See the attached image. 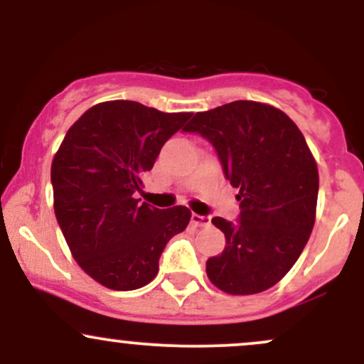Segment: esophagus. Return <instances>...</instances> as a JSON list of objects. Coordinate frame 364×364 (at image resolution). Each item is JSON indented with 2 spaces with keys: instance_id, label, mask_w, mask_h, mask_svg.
Returning <instances> with one entry per match:
<instances>
[{
  "instance_id": "1",
  "label": "esophagus",
  "mask_w": 364,
  "mask_h": 364,
  "mask_svg": "<svg viewBox=\"0 0 364 364\" xmlns=\"http://www.w3.org/2000/svg\"><path fill=\"white\" fill-rule=\"evenodd\" d=\"M191 223L198 228H207L210 224V215H200V214H191Z\"/></svg>"
}]
</instances>
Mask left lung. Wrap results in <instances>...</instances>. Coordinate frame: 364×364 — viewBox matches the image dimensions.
Masks as SVG:
<instances>
[{"mask_svg":"<svg viewBox=\"0 0 364 364\" xmlns=\"http://www.w3.org/2000/svg\"><path fill=\"white\" fill-rule=\"evenodd\" d=\"M183 132L203 136L240 188L236 223L212 219L225 248L207 260L208 279L229 294L267 291L289 272L315 224L318 169L303 133L282 111L253 101L196 112Z\"/></svg>","mask_w":364,"mask_h":364,"instance_id":"1","label":"left lung"}]
</instances>
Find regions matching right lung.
<instances>
[{"instance_id":"right-lung-1","label":"right lung","mask_w":364,"mask_h":364,"mask_svg":"<svg viewBox=\"0 0 364 364\" xmlns=\"http://www.w3.org/2000/svg\"><path fill=\"white\" fill-rule=\"evenodd\" d=\"M191 112L135 101L101 102L68 129L53 159L54 214L78 265L114 291L144 287L191 212L140 203L144 176Z\"/></svg>"}]
</instances>
